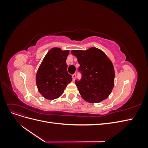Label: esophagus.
<instances>
[{
	"label": "esophagus",
	"mask_w": 148,
	"mask_h": 148,
	"mask_svg": "<svg viewBox=\"0 0 148 148\" xmlns=\"http://www.w3.org/2000/svg\"><path fill=\"white\" fill-rule=\"evenodd\" d=\"M72 78H73V81H75V78H76V74H75V73L73 74V75H72Z\"/></svg>",
	"instance_id": "obj_1"
}]
</instances>
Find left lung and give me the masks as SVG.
<instances>
[{
    "mask_svg": "<svg viewBox=\"0 0 148 148\" xmlns=\"http://www.w3.org/2000/svg\"><path fill=\"white\" fill-rule=\"evenodd\" d=\"M80 66L82 78L75 84L83 99L89 102H99L107 99L114 85V66L106 53L96 47L86 51H71Z\"/></svg>",
    "mask_w": 148,
    "mask_h": 148,
    "instance_id": "obj_1",
    "label": "left lung"
}]
</instances>
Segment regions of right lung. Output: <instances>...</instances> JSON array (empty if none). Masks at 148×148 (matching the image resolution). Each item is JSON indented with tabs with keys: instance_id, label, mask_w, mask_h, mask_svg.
I'll return each instance as SVG.
<instances>
[{
	"instance_id": "1",
	"label": "right lung",
	"mask_w": 148,
	"mask_h": 148,
	"mask_svg": "<svg viewBox=\"0 0 148 148\" xmlns=\"http://www.w3.org/2000/svg\"><path fill=\"white\" fill-rule=\"evenodd\" d=\"M69 51L60 48L51 49L39 66L36 76L39 92L47 99H57L63 94L72 77L67 71L66 59Z\"/></svg>"
}]
</instances>
